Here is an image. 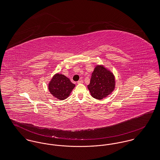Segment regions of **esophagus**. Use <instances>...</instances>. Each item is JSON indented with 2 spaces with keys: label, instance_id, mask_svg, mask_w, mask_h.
<instances>
[{
  "label": "esophagus",
  "instance_id": "1",
  "mask_svg": "<svg viewBox=\"0 0 160 160\" xmlns=\"http://www.w3.org/2000/svg\"><path fill=\"white\" fill-rule=\"evenodd\" d=\"M77 83H78V84H81V83H83V81L82 80H79V81H78V82H77Z\"/></svg>",
  "mask_w": 160,
  "mask_h": 160
}]
</instances>
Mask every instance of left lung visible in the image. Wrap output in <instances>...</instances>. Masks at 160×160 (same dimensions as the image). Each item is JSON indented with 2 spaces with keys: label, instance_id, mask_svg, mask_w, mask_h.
Instances as JSON below:
<instances>
[{
  "label": "left lung",
  "instance_id": "8db88e82",
  "mask_svg": "<svg viewBox=\"0 0 160 160\" xmlns=\"http://www.w3.org/2000/svg\"><path fill=\"white\" fill-rule=\"evenodd\" d=\"M115 86V77L113 73L103 65H97L92 73L88 88L94 98L102 100L112 93Z\"/></svg>",
  "mask_w": 160,
  "mask_h": 160
}]
</instances>
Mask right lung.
<instances>
[{
  "mask_svg": "<svg viewBox=\"0 0 160 160\" xmlns=\"http://www.w3.org/2000/svg\"><path fill=\"white\" fill-rule=\"evenodd\" d=\"M75 86L66 76L56 74L52 77L49 83L48 89L54 97L63 100L69 96Z\"/></svg>",
  "mask_w": 160,
  "mask_h": 160,
  "instance_id": "1",
  "label": "right lung"
}]
</instances>
